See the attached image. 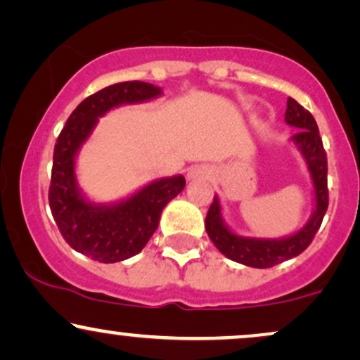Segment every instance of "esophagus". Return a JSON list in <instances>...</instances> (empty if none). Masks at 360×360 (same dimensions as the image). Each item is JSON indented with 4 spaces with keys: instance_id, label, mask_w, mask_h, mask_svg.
<instances>
[{
    "instance_id": "34e87169",
    "label": "esophagus",
    "mask_w": 360,
    "mask_h": 360,
    "mask_svg": "<svg viewBox=\"0 0 360 360\" xmlns=\"http://www.w3.org/2000/svg\"><path fill=\"white\" fill-rule=\"evenodd\" d=\"M213 177V169L207 166H196L188 171L189 181H211Z\"/></svg>"
}]
</instances>
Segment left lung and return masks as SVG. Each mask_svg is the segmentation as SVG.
Listing matches in <instances>:
<instances>
[{
	"instance_id": "left-lung-1",
	"label": "left lung",
	"mask_w": 360,
	"mask_h": 360,
	"mask_svg": "<svg viewBox=\"0 0 360 360\" xmlns=\"http://www.w3.org/2000/svg\"><path fill=\"white\" fill-rule=\"evenodd\" d=\"M285 122L298 131L295 136L290 137V142L300 150L314 186V210L309 221L288 236L253 238L238 235L224 223L218 196H214L206 214L207 236L216 248L226 258L251 268H271L298 257L314 240L328 206L327 155L314 115L297 101L288 98Z\"/></svg>"
}]
</instances>
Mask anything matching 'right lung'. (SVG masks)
Segmentation results:
<instances>
[{"instance_id": "1", "label": "right lung", "mask_w": 360, "mask_h": 360, "mask_svg": "<svg viewBox=\"0 0 360 360\" xmlns=\"http://www.w3.org/2000/svg\"><path fill=\"white\" fill-rule=\"evenodd\" d=\"M162 89L146 82H120L79 103L56 139L49 191L50 210L68 245L101 263H117L141 253L161 221L162 210L184 189L183 174L161 177L114 202L86 198L77 179V158L98 119L120 105L149 102Z\"/></svg>"}]
</instances>
